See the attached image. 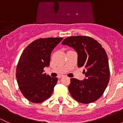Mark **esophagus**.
I'll return each mask as SVG.
<instances>
[{
	"instance_id": "esophagus-1",
	"label": "esophagus",
	"mask_w": 123,
	"mask_h": 123,
	"mask_svg": "<svg viewBox=\"0 0 123 123\" xmlns=\"http://www.w3.org/2000/svg\"><path fill=\"white\" fill-rule=\"evenodd\" d=\"M64 76V75H59V76L58 77V79H60V78H61V77H62Z\"/></svg>"
}]
</instances>
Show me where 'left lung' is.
Instances as JSON below:
<instances>
[{
	"mask_svg": "<svg viewBox=\"0 0 123 123\" xmlns=\"http://www.w3.org/2000/svg\"><path fill=\"white\" fill-rule=\"evenodd\" d=\"M62 44L73 48L78 55V67H85L83 81L71 79L68 90L72 97L82 104L98 99L107 87L110 77L108 59L105 49L94 38L88 36H71Z\"/></svg>",
	"mask_w": 123,
	"mask_h": 123,
	"instance_id": "1",
	"label": "left lung"
}]
</instances>
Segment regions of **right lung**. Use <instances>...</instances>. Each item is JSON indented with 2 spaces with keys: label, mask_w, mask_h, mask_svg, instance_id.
<instances>
[{
  "label": "right lung",
  "mask_w": 123,
  "mask_h": 123,
  "mask_svg": "<svg viewBox=\"0 0 123 123\" xmlns=\"http://www.w3.org/2000/svg\"><path fill=\"white\" fill-rule=\"evenodd\" d=\"M62 39L38 38L28 44L22 53L16 77L21 92L31 102H43L52 94L58 79L46 75L43 69L49 66L52 51Z\"/></svg>",
  "instance_id": "add662e5"
}]
</instances>
